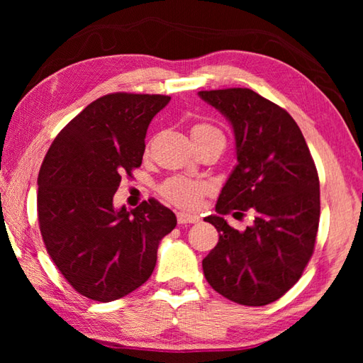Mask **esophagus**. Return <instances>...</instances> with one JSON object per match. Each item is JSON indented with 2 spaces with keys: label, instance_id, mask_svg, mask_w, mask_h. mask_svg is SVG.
<instances>
[{
  "label": "esophagus",
  "instance_id": "1",
  "mask_svg": "<svg viewBox=\"0 0 363 363\" xmlns=\"http://www.w3.org/2000/svg\"><path fill=\"white\" fill-rule=\"evenodd\" d=\"M199 217L187 212H177V223L179 225H190V223H198Z\"/></svg>",
  "mask_w": 363,
  "mask_h": 363
}]
</instances>
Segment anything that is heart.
Listing matches in <instances>:
<instances>
[{
    "label": "heart",
    "instance_id": "heart-1",
    "mask_svg": "<svg viewBox=\"0 0 363 363\" xmlns=\"http://www.w3.org/2000/svg\"><path fill=\"white\" fill-rule=\"evenodd\" d=\"M191 133H220V130L211 125H196L191 129ZM206 190L207 186L201 181L189 179L184 176H173L162 184L160 195L174 206L184 207V209H194L201 201Z\"/></svg>",
    "mask_w": 363,
    "mask_h": 363
}]
</instances>
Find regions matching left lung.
I'll list each match as a JSON object with an SVG mask.
<instances>
[{"label": "left lung", "mask_w": 363, "mask_h": 363, "mask_svg": "<svg viewBox=\"0 0 363 363\" xmlns=\"http://www.w3.org/2000/svg\"><path fill=\"white\" fill-rule=\"evenodd\" d=\"M225 115L235 137L237 165L204 221L220 233L203 260L207 282L243 306H265L287 293L313 254L320 181L304 135L282 107L251 89L198 91ZM255 215L245 231L224 215Z\"/></svg>", "instance_id": "1"}]
</instances>
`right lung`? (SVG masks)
I'll list each match as a JSON object with an SVG mask.
<instances>
[{
  "mask_svg": "<svg viewBox=\"0 0 363 363\" xmlns=\"http://www.w3.org/2000/svg\"><path fill=\"white\" fill-rule=\"evenodd\" d=\"M165 95L98 98L54 138L38 172L37 212L50 257L82 296L109 303L148 281L176 215L156 199L113 207L121 177L142 165Z\"/></svg>",
  "mask_w": 363,
  "mask_h": 363,
  "instance_id": "right-lung-1",
  "label": "right lung"
}]
</instances>
